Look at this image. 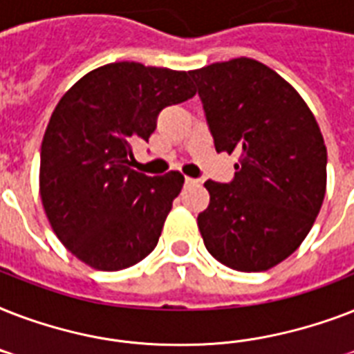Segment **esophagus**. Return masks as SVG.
I'll return each instance as SVG.
<instances>
[{
    "label": "esophagus",
    "mask_w": 354,
    "mask_h": 354,
    "mask_svg": "<svg viewBox=\"0 0 354 354\" xmlns=\"http://www.w3.org/2000/svg\"><path fill=\"white\" fill-rule=\"evenodd\" d=\"M194 183H198V180H194V178L185 176V185H194Z\"/></svg>",
    "instance_id": "esophagus-1"
}]
</instances>
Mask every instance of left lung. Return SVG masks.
<instances>
[{
    "instance_id": "obj_1",
    "label": "left lung",
    "mask_w": 354,
    "mask_h": 354,
    "mask_svg": "<svg viewBox=\"0 0 354 354\" xmlns=\"http://www.w3.org/2000/svg\"><path fill=\"white\" fill-rule=\"evenodd\" d=\"M216 152L239 156L230 183L207 180L198 215L207 252L264 272L296 252L324 204L327 149L301 95L268 66L233 58L189 71Z\"/></svg>"
}]
</instances>
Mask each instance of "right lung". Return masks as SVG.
<instances>
[{"mask_svg": "<svg viewBox=\"0 0 354 354\" xmlns=\"http://www.w3.org/2000/svg\"><path fill=\"white\" fill-rule=\"evenodd\" d=\"M194 93L185 71L113 62L60 99L41 141L40 196L53 232L82 263L115 272L156 248L183 176L132 171V145L149 141L163 108Z\"/></svg>", "mask_w": 354, "mask_h": 354, "instance_id": "add662e5", "label": "right lung"}]
</instances>
